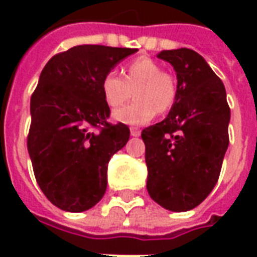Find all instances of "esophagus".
<instances>
[{"label":"esophagus","mask_w":257,"mask_h":257,"mask_svg":"<svg viewBox=\"0 0 257 257\" xmlns=\"http://www.w3.org/2000/svg\"><path fill=\"white\" fill-rule=\"evenodd\" d=\"M131 135L135 136V138H138V136H140V129L132 126V128H131Z\"/></svg>","instance_id":"obj_1"}]
</instances>
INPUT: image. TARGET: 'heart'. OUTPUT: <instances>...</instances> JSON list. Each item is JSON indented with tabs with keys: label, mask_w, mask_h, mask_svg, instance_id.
I'll list each match as a JSON object with an SVG mask.
<instances>
[{
	"label": "heart",
	"mask_w": 257,
	"mask_h": 257,
	"mask_svg": "<svg viewBox=\"0 0 257 257\" xmlns=\"http://www.w3.org/2000/svg\"><path fill=\"white\" fill-rule=\"evenodd\" d=\"M123 77L115 71L101 79V93L107 106L117 108L132 95L135 99L114 111V119L128 125H145L157 115L171 110L178 95V82L172 73L162 70L154 59L142 56L129 62Z\"/></svg>",
	"instance_id": "obj_1"
}]
</instances>
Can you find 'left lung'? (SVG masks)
Here are the masks:
<instances>
[{"label": "left lung", "instance_id": "8db88e82", "mask_svg": "<svg viewBox=\"0 0 257 257\" xmlns=\"http://www.w3.org/2000/svg\"><path fill=\"white\" fill-rule=\"evenodd\" d=\"M172 64L178 95L168 117L142 131L147 191L173 212L198 206L213 190L228 147L230 107L221 79L187 48L157 55Z\"/></svg>", "mask_w": 257, "mask_h": 257}]
</instances>
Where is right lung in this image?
<instances>
[{"label":"right lung","mask_w":257,"mask_h":257,"mask_svg":"<svg viewBox=\"0 0 257 257\" xmlns=\"http://www.w3.org/2000/svg\"><path fill=\"white\" fill-rule=\"evenodd\" d=\"M138 49L78 45L55 55L30 100L27 136L34 176L53 205L84 212L106 193L107 165L129 140V128L111 123L101 79Z\"/></svg>","instance_id":"obj_1"}]
</instances>
